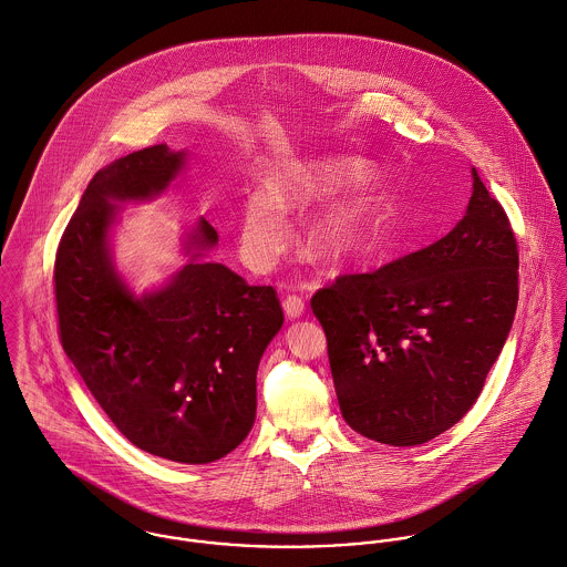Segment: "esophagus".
Segmentation results:
<instances>
[{
    "label": "esophagus",
    "mask_w": 567,
    "mask_h": 567,
    "mask_svg": "<svg viewBox=\"0 0 567 567\" xmlns=\"http://www.w3.org/2000/svg\"><path fill=\"white\" fill-rule=\"evenodd\" d=\"M282 309H285V313H287V318H291V320H296V318H302V313H305V300L300 298V296H287L285 300H282Z\"/></svg>",
    "instance_id": "obj_1"
}]
</instances>
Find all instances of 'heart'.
Segmentation results:
<instances>
[{
    "instance_id": "b5f03b06",
    "label": "heart",
    "mask_w": 567,
    "mask_h": 567,
    "mask_svg": "<svg viewBox=\"0 0 567 567\" xmlns=\"http://www.w3.org/2000/svg\"><path fill=\"white\" fill-rule=\"evenodd\" d=\"M372 175L368 162L357 157H327L318 162H287L269 177V188L258 186L243 195L240 251L251 265H271L285 249L289 224L285 210L302 208L327 193L361 184ZM385 199L377 190H361L329 204L311 224L309 245L329 262L372 251L381 245Z\"/></svg>"
}]
</instances>
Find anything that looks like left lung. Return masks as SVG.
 Wrapping results in <instances>:
<instances>
[{"label": "left lung", "instance_id": "obj_1", "mask_svg": "<svg viewBox=\"0 0 567 567\" xmlns=\"http://www.w3.org/2000/svg\"><path fill=\"white\" fill-rule=\"evenodd\" d=\"M517 238L473 168L466 215L441 240L311 298L341 416L361 436L423 445L477 401L519 298Z\"/></svg>", "mask_w": 567, "mask_h": 567}]
</instances>
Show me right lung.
<instances>
[{"mask_svg":"<svg viewBox=\"0 0 567 567\" xmlns=\"http://www.w3.org/2000/svg\"><path fill=\"white\" fill-rule=\"evenodd\" d=\"M182 164V151L155 144L94 175L56 249L54 296L63 350L120 434L142 452L206 464L249 434L258 361L285 316L274 287H251L221 262L193 258L142 298L120 280L112 199L162 193ZM217 240L202 219L190 245Z\"/></svg>","mask_w":567,"mask_h":567,"instance_id":"right-lung-1","label":"right lung"}]
</instances>
